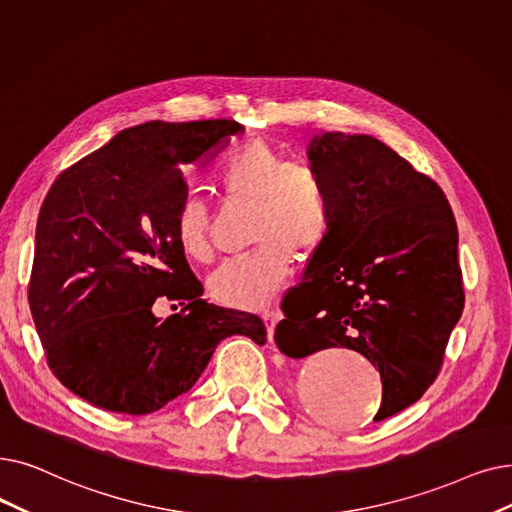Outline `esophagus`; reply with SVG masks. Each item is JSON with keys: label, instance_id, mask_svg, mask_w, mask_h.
<instances>
[{"label": "esophagus", "instance_id": "esophagus-1", "mask_svg": "<svg viewBox=\"0 0 512 512\" xmlns=\"http://www.w3.org/2000/svg\"><path fill=\"white\" fill-rule=\"evenodd\" d=\"M261 318H263L265 326H268V337H270V341H272V339H274V330H276V324H278L280 314H278L276 309H265L263 314H261Z\"/></svg>", "mask_w": 512, "mask_h": 512}]
</instances>
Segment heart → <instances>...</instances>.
Here are the masks:
<instances>
[{
    "label": "heart",
    "instance_id": "b5f03b06",
    "mask_svg": "<svg viewBox=\"0 0 512 512\" xmlns=\"http://www.w3.org/2000/svg\"><path fill=\"white\" fill-rule=\"evenodd\" d=\"M217 184L228 196L255 201L249 253L226 259L209 276L211 295L232 307L268 305L291 274L295 251H318L332 228V196L326 177L307 161H288L265 142L238 148L217 169ZM207 207L186 196L175 211V238L192 259H207Z\"/></svg>",
    "mask_w": 512,
    "mask_h": 512
}]
</instances>
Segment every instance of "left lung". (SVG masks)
Listing matches in <instances>:
<instances>
[{
    "label": "left lung",
    "mask_w": 512,
    "mask_h": 512,
    "mask_svg": "<svg viewBox=\"0 0 512 512\" xmlns=\"http://www.w3.org/2000/svg\"><path fill=\"white\" fill-rule=\"evenodd\" d=\"M330 186L332 228L282 301L276 345L288 358L345 347L383 381L385 420L422 397L464 309L458 228L446 194L381 140L311 138Z\"/></svg>",
    "instance_id": "8db88e82"
}]
</instances>
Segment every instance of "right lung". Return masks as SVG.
I'll return each mask as SVG.
<instances>
[{
    "mask_svg": "<svg viewBox=\"0 0 512 512\" xmlns=\"http://www.w3.org/2000/svg\"><path fill=\"white\" fill-rule=\"evenodd\" d=\"M236 121H148L58 175L41 205L29 305L56 379L102 410L150 414L194 387L232 335L263 345L255 314L203 297L175 238L182 167L209 163ZM157 296L180 315L151 314Z\"/></svg>",
    "mask_w": 512,
    "mask_h": 512,
    "instance_id": "obj_1",
    "label": "right lung"
}]
</instances>
